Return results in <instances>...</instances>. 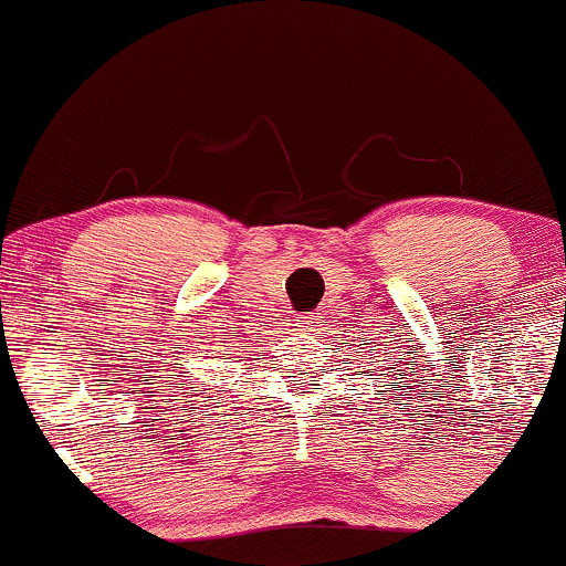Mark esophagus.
I'll use <instances>...</instances> for the list:
<instances>
[{
  "label": "esophagus",
  "mask_w": 566,
  "mask_h": 566,
  "mask_svg": "<svg viewBox=\"0 0 566 566\" xmlns=\"http://www.w3.org/2000/svg\"><path fill=\"white\" fill-rule=\"evenodd\" d=\"M318 318L321 316H307V313H303V316H297L295 318L297 332H313V328H316V324H318Z\"/></svg>",
  "instance_id": "1"
}]
</instances>
